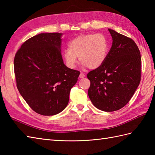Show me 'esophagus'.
Here are the masks:
<instances>
[{
	"label": "esophagus",
	"instance_id": "esophagus-1",
	"mask_svg": "<svg viewBox=\"0 0 155 155\" xmlns=\"http://www.w3.org/2000/svg\"><path fill=\"white\" fill-rule=\"evenodd\" d=\"M79 77L81 78H84V77H85V74H84V73H81L80 74V75H79Z\"/></svg>",
	"mask_w": 155,
	"mask_h": 155
}]
</instances>
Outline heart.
<instances>
[{
    "label": "heart",
    "mask_w": 155,
    "mask_h": 155,
    "mask_svg": "<svg viewBox=\"0 0 155 155\" xmlns=\"http://www.w3.org/2000/svg\"><path fill=\"white\" fill-rule=\"evenodd\" d=\"M109 44L103 34L81 35L68 43V49L63 52V57L68 67L73 68L79 61L87 68L95 69L103 64L107 57Z\"/></svg>",
    "instance_id": "1"
}]
</instances>
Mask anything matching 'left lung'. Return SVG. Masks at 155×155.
<instances>
[{
	"label": "left lung",
	"mask_w": 155,
	"mask_h": 155,
	"mask_svg": "<svg viewBox=\"0 0 155 155\" xmlns=\"http://www.w3.org/2000/svg\"><path fill=\"white\" fill-rule=\"evenodd\" d=\"M113 44L100 67L90 71L88 94L99 110H119L132 98L141 78V57L132 38L108 29Z\"/></svg>",
	"instance_id": "1"
}]
</instances>
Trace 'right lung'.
<instances>
[{
  "instance_id": "add662e5",
  "label": "right lung",
  "mask_w": 155,
  "mask_h": 155,
  "mask_svg": "<svg viewBox=\"0 0 155 155\" xmlns=\"http://www.w3.org/2000/svg\"><path fill=\"white\" fill-rule=\"evenodd\" d=\"M61 33H41L23 43L16 52L14 70L20 94L32 110L45 116L67 106L80 72L66 67L61 52Z\"/></svg>"
}]
</instances>
